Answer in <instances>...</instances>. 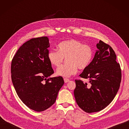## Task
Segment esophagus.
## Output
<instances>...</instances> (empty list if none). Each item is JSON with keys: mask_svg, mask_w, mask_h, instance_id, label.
<instances>
[{"mask_svg": "<svg viewBox=\"0 0 129 129\" xmlns=\"http://www.w3.org/2000/svg\"><path fill=\"white\" fill-rule=\"evenodd\" d=\"M64 82L65 83H68V82H69V81H70V80L69 79H67V78H64Z\"/></svg>", "mask_w": 129, "mask_h": 129, "instance_id": "34e87169", "label": "esophagus"}]
</instances>
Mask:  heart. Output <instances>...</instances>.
Here are the masks:
<instances>
[{
    "instance_id": "obj_1",
    "label": "heart",
    "mask_w": 129,
    "mask_h": 129,
    "mask_svg": "<svg viewBox=\"0 0 129 129\" xmlns=\"http://www.w3.org/2000/svg\"><path fill=\"white\" fill-rule=\"evenodd\" d=\"M58 51L51 50L48 52V59L51 65L59 67L64 58H66L67 64L56 70L57 75L69 77L75 74L79 69L83 70L91 62L94 52L90 45L83 44L80 41L69 39L62 41L57 45Z\"/></svg>"
}]
</instances>
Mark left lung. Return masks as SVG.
<instances>
[{
	"instance_id": "1",
	"label": "left lung",
	"mask_w": 129,
	"mask_h": 129,
	"mask_svg": "<svg viewBox=\"0 0 129 129\" xmlns=\"http://www.w3.org/2000/svg\"><path fill=\"white\" fill-rule=\"evenodd\" d=\"M92 61L79 75L90 84L76 80L74 91L78 106L87 113L102 110L113 100L120 87L121 72L111 46L100 40Z\"/></svg>"
}]
</instances>
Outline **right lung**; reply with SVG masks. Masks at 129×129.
Listing matches in <instances>:
<instances>
[{"label": "right lung", "mask_w": 129, "mask_h": 129, "mask_svg": "<svg viewBox=\"0 0 129 129\" xmlns=\"http://www.w3.org/2000/svg\"><path fill=\"white\" fill-rule=\"evenodd\" d=\"M50 47L47 37L33 38L21 45L11 65L12 80L19 98L29 108L44 111L53 105L64 84L54 73L48 59Z\"/></svg>", "instance_id": "add662e5"}]
</instances>
